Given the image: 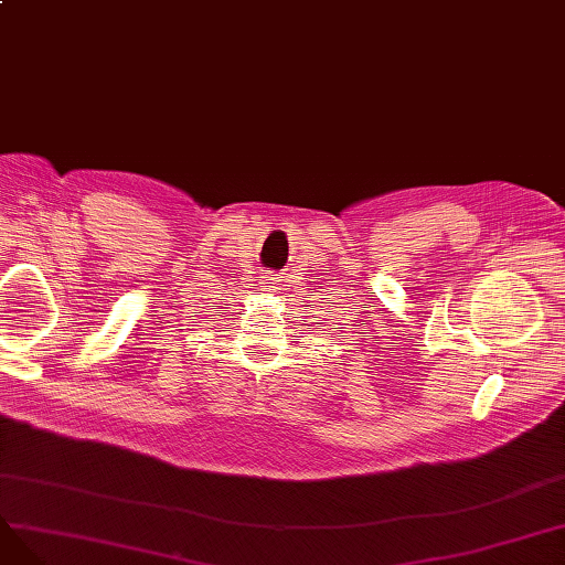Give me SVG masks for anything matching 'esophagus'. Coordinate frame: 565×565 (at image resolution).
Masks as SVG:
<instances>
[{"mask_svg": "<svg viewBox=\"0 0 565 565\" xmlns=\"http://www.w3.org/2000/svg\"><path fill=\"white\" fill-rule=\"evenodd\" d=\"M263 288H265V290H270V292H275V290L279 288V284H277V279H275V277H265V279H263Z\"/></svg>", "mask_w": 565, "mask_h": 565, "instance_id": "1", "label": "esophagus"}]
</instances>
